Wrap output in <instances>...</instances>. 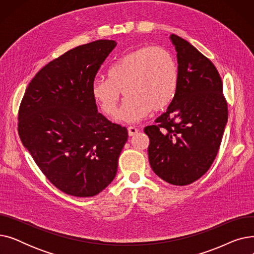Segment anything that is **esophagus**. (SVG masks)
Masks as SVG:
<instances>
[{"label": "esophagus", "mask_w": 254, "mask_h": 254, "mask_svg": "<svg viewBox=\"0 0 254 254\" xmlns=\"http://www.w3.org/2000/svg\"><path fill=\"white\" fill-rule=\"evenodd\" d=\"M127 131H128V135L131 137V136H135L137 132L139 131V129L136 127H127Z\"/></svg>", "instance_id": "1"}]
</instances>
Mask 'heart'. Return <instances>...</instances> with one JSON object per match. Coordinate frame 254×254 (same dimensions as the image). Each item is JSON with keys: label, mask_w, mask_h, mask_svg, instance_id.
<instances>
[{"label": "heart", "mask_w": 254, "mask_h": 254, "mask_svg": "<svg viewBox=\"0 0 254 254\" xmlns=\"http://www.w3.org/2000/svg\"><path fill=\"white\" fill-rule=\"evenodd\" d=\"M109 78L98 76L91 92L106 115H113L124 95L117 118L136 123L150 110L158 111L174 98L178 86V66L172 53L161 46H143L117 60L108 71Z\"/></svg>", "instance_id": "1"}]
</instances>
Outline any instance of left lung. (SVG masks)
<instances>
[{"label":"left lung","mask_w":254,"mask_h":254,"mask_svg":"<svg viewBox=\"0 0 254 254\" xmlns=\"http://www.w3.org/2000/svg\"><path fill=\"white\" fill-rule=\"evenodd\" d=\"M171 40L177 51V90L168 109L144 131L153 172L183 186L205 175L214 162L229 111L216 66L186 40L177 35Z\"/></svg>","instance_id":"left-lung-1"}]
</instances>
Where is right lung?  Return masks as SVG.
<instances>
[{"label": "right lung", "instance_id": "add662e5", "mask_svg": "<svg viewBox=\"0 0 254 254\" xmlns=\"http://www.w3.org/2000/svg\"><path fill=\"white\" fill-rule=\"evenodd\" d=\"M113 40L78 46L51 61L26 87L18 135L46 178L63 192L89 197L117 173L127 129L98 112L91 86Z\"/></svg>", "mask_w": 254, "mask_h": 254}]
</instances>
